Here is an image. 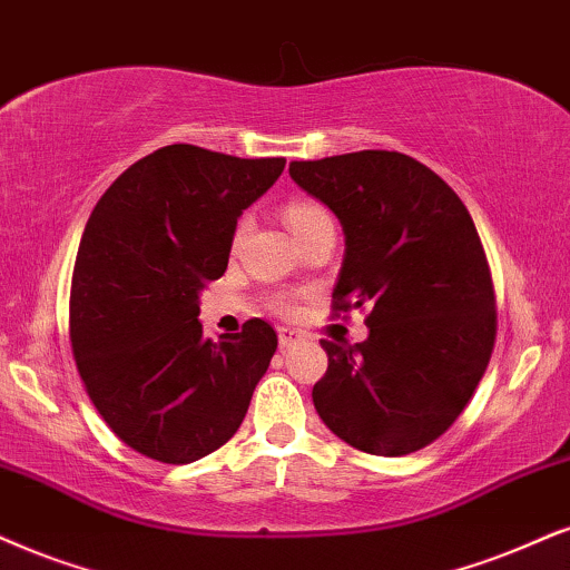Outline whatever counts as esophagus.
Segmentation results:
<instances>
[{"label": "esophagus", "instance_id": "1", "mask_svg": "<svg viewBox=\"0 0 570 570\" xmlns=\"http://www.w3.org/2000/svg\"><path fill=\"white\" fill-rule=\"evenodd\" d=\"M299 338H302L299 331H294V328H278V344H281V350L292 347V344H297Z\"/></svg>", "mask_w": 570, "mask_h": 570}]
</instances>
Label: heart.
<instances>
[{
	"mask_svg": "<svg viewBox=\"0 0 570 570\" xmlns=\"http://www.w3.org/2000/svg\"><path fill=\"white\" fill-rule=\"evenodd\" d=\"M326 218H328V213L323 210L321 205H315V202H307V199L289 202V205H286V210H284L286 226L292 228V234L297 236V239L305 232H309V228H313L315 223H321V220H326ZM247 228H249V220L247 218L239 220V226H236V232H234V247H239L244 236H247ZM281 307H284V305H281Z\"/></svg>",
	"mask_w": 570,
	"mask_h": 570,
	"instance_id": "obj_1",
	"label": "heart"
}]
</instances>
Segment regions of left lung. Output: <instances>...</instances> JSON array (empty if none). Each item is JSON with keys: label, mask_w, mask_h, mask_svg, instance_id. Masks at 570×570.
<instances>
[{"label": "left lung", "mask_w": 570, "mask_h": 570, "mask_svg": "<svg viewBox=\"0 0 570 570\" xmlns=\"http://www.w3.org/2000/svg\"><path fill=\"white\" fill-rule=\"evenodd\" d=\"M289 176L342 223L334 315L368 309L365 342L321 338L315 410L355 450H423L463 413L494 350V284L471 213L434 170L386 149L299 160Z\"/></svg>", "instance_id": "8db88e82"}]
</instances>
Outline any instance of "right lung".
Listing matches in <instances>:
<instances>
[{
  "label": "right lung",
  "instance_id": "1",
  "mask_svg": "<svg viewBox=\"0 0 570 570\" xmlns=\"http://www.w3.org/2000/svg\"><path fill=\"white\" fill-rule=\"evenodd\" d=\"M284 165L170 144L120 173L91 210L70 284V344L94 407L141 455L194 463L247 415L278 336L252 318L239 334L205 338L199 292L226 273L236 218Z\"/></svg>",
  "mask_w": 570,
  "mask_h": 570
}]
</instances>
